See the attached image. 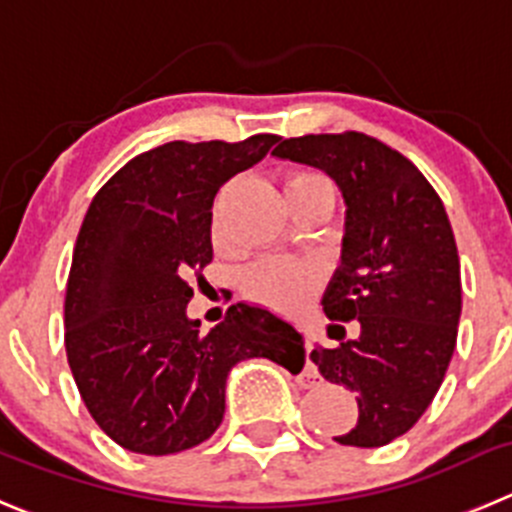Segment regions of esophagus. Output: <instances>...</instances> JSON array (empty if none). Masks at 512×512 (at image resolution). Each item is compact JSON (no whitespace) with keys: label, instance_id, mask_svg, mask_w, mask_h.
I'll use <instances>...</instances> for the list:
<instances>
[{"label":"esophagus","instance_id":"esophagus-1","mask_svg":"<svg viewBox=\"0 0 512 512\" xmlns=\"http://www.w3.org/2000/svg\"><path fill=\"white\" fill-rule=\"evenodd\" d=\"M318 379H321V376H318V369H315L313 364H308L303 369V376H300V381H303V384H318Z\"/></svg>","mask_w":512,"mask_h":512}]
</instances>
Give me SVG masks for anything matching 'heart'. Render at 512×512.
<instances>
[{
	"label": "heart",
	"instance_id": "b5f03b06",
	"mask_svg": "<svg viewBox=\"0 0 512 512\" xmlns=\"http://www.w3.org/2000/svg\"><path fill=\"white\" fill-rule=\"evenodd\" d=\"M310 184H328L323 176L310 174V171H295L285 181V189L293 186H310ZM212 242L214 247L224 250L227 247V229L219 214L212 219ZM321 280V272L313 262L305 260H288V257H265V260L255 262L242 278V290L247 298L257 300L262 305L278 310H295L310 298Z\"/></svg>",
	"mask_w": 512,
	"mask_h": 512
}]
</instances>
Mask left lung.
Masks as SVG:
<instances>
[{"label":"left lung","instance_id":"1","mask_svg":"<svg viewBox=\"0 0 512 512\" xmlns=\"http://www.w3.org/2000/svg\"><path fill=\"white\" fill-rule=\"evenodd\" d=\"M272 156L326 171L341 189V265L321 303L331 321H358V336L315 346L310 361L356 391L358 422L336 442L384 447L427 412L455 353L462 283L452 224L422 171L366 133L285 138Z\"/></svg>","mask_w":512,"mask_h":512}]
</instances>
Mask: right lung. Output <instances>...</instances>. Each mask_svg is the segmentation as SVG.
Returning a JSON list of instances; mask_svg holds the SVG:
<instances>
[{"instance_id":"add662e5","label":"right lung","mask_w":512,"mask_h":512,"mask_svg":"<svg viewBox=\"0 0 512 512\" xmlns=\"http://www.w3.org/2000/svg\"><path fill=\"white\" fill-rule=\"evenodd\" d=\"M275 141L164 143L90 202L65 293V351L90 417L123 450L161 457L212 437L229 371L245 358L303 366V336L267 308L232 305L209 333L186 315V280L212 262L219 186Z\"/></svg>"}]
</instances>
